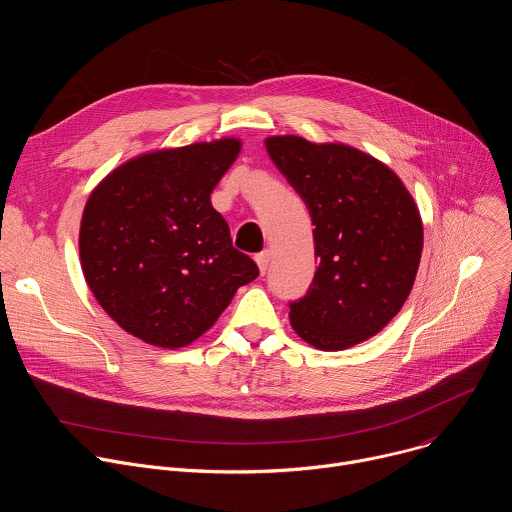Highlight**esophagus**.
<instances>
[{
	"label": "esophagus",
	"instance_id": "esophagus-1",
	"mask_svg": "<svg viewBox=\"0 0 512 512\" xmlns=\"http://www.w3.org/2000/svg\"><path fill=\"white\" fill-rule=\"evenodd\" d=\"M269 257H271L269 249H265V251H261V253H257V255H255V261H257V265H259V271H261V275H265V271H267V265H269Z\"/></svg>",
	"mask_w": 512,
	"mask_h": 512
}]
</instances>
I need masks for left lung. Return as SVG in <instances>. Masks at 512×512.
<instances>
[{"instance_id":"8db88e82","label":"left lung","mask_w":512,"mask_h":512,"mask_svg":"<svg viewBox=\"0 0 512 512\" xmlns=\"http://www.w3.org/2000/svg\"><path fill=\"white\" fill-rule=\"evenodd\" d=\"M265 148L306 202L318 269L289 304L291 328L320 350H342L381 332L413 287L423 225L413 196L383 162L344 143L275 135Z\"/></svg>"}]
</instances>
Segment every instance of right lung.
Masks as SVG:
<instances>
[{"instance_id":"add662e5","label":"right lung","mask_w":512,"mask_h":512,"mask_svg":"<svg viewBox=\"0 0 512 512\" xmlns=\"http://www.w3.org/2000/svg\"><path fill=\"white\" fill-rule=\"evenodd\" d=\"M241 152L225 137L137 156L91 192L79 235L85 279L131 336L182 348L259 275L210 192Z\"/></svg>"}]
</instances>
